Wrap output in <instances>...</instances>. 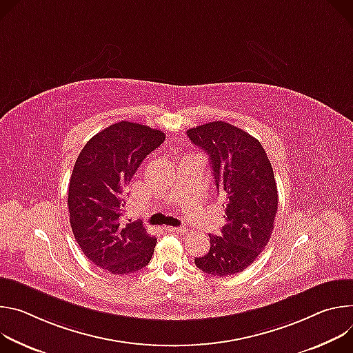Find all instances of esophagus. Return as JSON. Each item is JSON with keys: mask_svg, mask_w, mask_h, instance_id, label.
<instances>
[{"mask_svg": "<svg viewBox=\"0 0 353 353\" xmlns=\"http://www.w3.org/2000/svg\"><path fill=\"white\" fill-rule=\"evenodd\" d=\"M168 230L171 232H186V228H183V227H168Z\"/></svg>", "mask_w": 353, "mask_h": 353, "instance_id": "esophagus-1", "label": "esophagus"}]
</instances>
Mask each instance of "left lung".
<instances>
[{
  "instance_id": "obj_1",
  "label": "left lung",
  "mask_w": 353,
  "mask_h": 353,
  "mask_svg": "<svg viewBox=\"0 0 353 353\" xmlns=\"http://www.w3.org/2000/svg\"><path fill=\"white\" fill-rule=\"evenodd\" d=\"M186 134L209 154L227 221L220 236H209V252L194 263L209 275H236L258 258L272 236L278 189L270 161L255 137L227 122L205 123Z\"/></svg>"
}]
</instances>
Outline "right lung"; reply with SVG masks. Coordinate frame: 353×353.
<instances>
[{
  "label": "right lung",
  "mask_w": 353,
  "mask_h": 353,
  "mask_svg": "<svg viewBox=\"0 0 353 353\" xmlns=\"http://www.w3.org/2000/svg\"><path fill=\"white\" fill-rule=\"evenodd\" d=\"M165 134L119 122L97 133L78 154L68 186L70 224L77 244L97 266L113 275L144 268L157 240L141 221L122 223L126 186Z\"/></svg>",
  "instance_id": "right-lung-1"
}]
</instances>
